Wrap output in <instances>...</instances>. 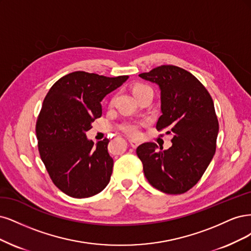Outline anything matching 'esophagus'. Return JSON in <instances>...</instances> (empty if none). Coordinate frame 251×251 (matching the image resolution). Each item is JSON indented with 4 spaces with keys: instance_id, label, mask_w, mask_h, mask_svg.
Instances as JSON below:
<instances>
[{
    "instance_id": "1",
    "label": "esophagus",
    "mask_w": 251,
    "mask_h": 251,
    "mask_svg": "<svg viewBox=\"0 0 251 251\" xmlns=\"http://www.w3.org/2000/svg\"><path fill=\"white\" fill-rule=\"evenodd\" d=\"M129 143H130V145L133 148H136L141 144V142L137 141V140H129Z\"/></svg>"
}]
</instances>
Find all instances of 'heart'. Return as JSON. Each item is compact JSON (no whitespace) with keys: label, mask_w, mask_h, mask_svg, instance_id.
<instances>
[{"label":"heart","mask_w":251,"mask_h":251,"mask_svg":"<svg viewBox=\"0 0 251 251\" xmlns=\"http://www.w3.org/2000/svg\"><path fill=\"white\" fill-rule=\"evenodd\" d=\"M146 90L151 91L147 85L137 84L133 88V94H135L137 92H141V91H146ZM122 129H123V131L125 133H127L128 135H131V136H136V135H139V133H140V126H139V124H136V123L126 124L122 127Z\"/></svg>","instance_id":"1"}]
</instances>
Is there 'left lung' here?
Segmentation results:
<instances>
[{
  "mask_svg": "<svg viewBox=\"0 0 251 251\" xmlns=\"http://www.w3.org/2000/svg\"><path fill=\"white\" fill-rule=\"evenodd\" d=\"M139 76L158 85L156 129L173 135L167 150L155 143L137 147L144 174L161 192L183 194L199 181L215 154L219 124L213 99L195 76L178 67L160 66Z\"/></svg>",
  "mask_w": 251,
  "mask_h": 251,
  "instance_id": "left-lung-1",
  "label": "left lung"
}]
</instances>
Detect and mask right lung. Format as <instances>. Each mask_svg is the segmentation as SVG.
Masks as SVG:
<instances>
[{
    "instance_id": "1",
    "label": "right lung",
    "mask_w": 251,
    "mask_h": 251,
    "mask_svg": "<svg viewBox=\"0 0 251 251\" xmlns=\"http://www.w3.org/2000/svg\"><path fill=\"white\" fill-rule=\"evenodd\" d=\"M128 78L77 71L60 78L47 94L36 122L38 150L52 181L67 195L87 198L108 184L114 167L109 140L95 145L86 131L102 116L104 97Z\"/></svg>"
}]
</instances>
